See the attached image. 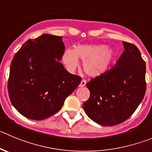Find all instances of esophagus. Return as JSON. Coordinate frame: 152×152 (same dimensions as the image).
<instances>
[{
  "instance_id": "obj_1",
  "label": "esophagus",
  "mask_w": 152,
  "mask_h": 152,
  "mask_svg": "<svg viewBox=\"0 0 152 152\" xmlns=\"http://www.w3.org/2000/svg\"><path fill=\"white\" fill-rule=\"evenodd\" d=\"M86 85V79H83V80L81 81L80 84H79V87H84Z\"/></svg>"
}]
</instances>
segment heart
I'll list each match as a JSON object with an SVG mask.
<instances>
[{
    "label": "heart",
    "mask_w": 152,
    "mask_h": 152,
    "mask_svg": "<svg viewBox=\"0 0 152 152\" xmlns=\"http://www.w3.org/2000/svg\"><path fill=\"white\" fill-rule=\"evenodd\" d=\"M114 57V52L103 45H79L73 50L67 49L63 55L64 64L69 71L79 66V59L83 61V69L87 75L97 77L106 73Z\"/></svg>",
    "instance_id": "heart-1"
}]
</instances>
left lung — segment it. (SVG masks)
<instances>
[{"instance_id":"obj_1","label":"left lung","mask_w":152,"mask_h":152,"mask_svg":"<svg viewBox=\"0 0 152 152\" xmlns=\"http://www.w3.org/2000/svg\"><path fill=\"white\" fill-rule=\"evenodd\" d=\"M123 45L124 51L114 67L86 84L91 94L83 109L92 121L103 126L129 118L146 91L145 62L140 50L132 43Z\"/></svg>"}]
</instances>
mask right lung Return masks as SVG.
Returning <instances> with one entry per match:
<instances>
[{
	"label": "right lung",
	"instance_id": "obj_1",
	"mask_svg": "<svg viewBox=\"0 0 152 152\" xmlns=\"http://www.w3.org/2000/svg\"><path fill=\"white\" fill-rule=\"evenodd\" d=\"M62 37L44 34L28 39L11 62L8 93L12 106L25 117L43 120L61 109L82 78L64 69L60 61Z\"/></svg>",
	"mask_w": 152,
	"mask_h": 152
}]
</instances>
